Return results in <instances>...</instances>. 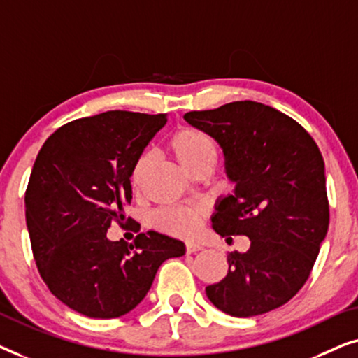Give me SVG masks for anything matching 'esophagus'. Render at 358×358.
Segmentation results:
<instances>
[{
    "mask_svg": "<svg viewBox=\"0 0 358 358\" xmlns=\"http://www.w3.org/2000/svg\"><path fill=\"white\" fill-rule=\"evenodd\" d=\"M202 246H200V244H197V243H187L185 244V251H187V254H194V252H199V251H202Z\"/></svg>",
    "mask_w": 358,
    "mask_h": 358,
    "instance_id": "34e87169",
    "label": "esophagus"
}]
</instances>
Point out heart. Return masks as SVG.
Returning a JSON list of instances; mask_svg holds the SVG:
<instances>
[{
  "instance_id": "b5f03b06",
  "label": "heart",
  "mask_w": 358,
  "mask_h": 358,
  "mask_svg": "<svg viewBox=\"0 0 358 358\" xmlns=\"http://www.w3.org/2000/svg\"><path fill=\"white\" fill-rule=\"evenodd\" d=\"M169 148L178 159V163L185 171H190L200 161L213 158L215 159V143L205 131L194 129V127H184L179 129L171 136ZM150 155L143 153L135 159L130 171V182L135 190L143 187L146 171L150 168ZM203 217V208L199 205L190 207H171L163 208L153 215V224L163 231L174 234V236L189 238L197 233Z\"/></svg>"
}]
</instances>
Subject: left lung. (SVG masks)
Masks as SVG:
<instances>
[{"mask_svg": "<svg viewBox=\"0 0 358 358\" xmlns=\"http://www.w3.org/2000/svg\"><path fill=\"white\" fill-rule=\"evenodd\" d=\"M184 120L220 145L234 184L215 203L213 229L251 241L229 254L227 277L205 288L208 300L236 317L285 305L310 277L329 227L320 148L298 122L261 102L187 112Z\"/></svg>", "mask_w": 358, "mask_h": 358, "instance_id": "left-lung-1", "label": "left lung"}]
</instances>
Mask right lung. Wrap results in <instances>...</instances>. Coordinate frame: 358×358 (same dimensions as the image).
Masks as SVG:
<instances>
[{
    "mask_svg": "<svg viewBox=\"0 0 358 358\" xmlns=\"http://www.w3.org/2000/svg\"><path fill=\"white\" fill-rule=\"evenodd\" d=\"M168 115L109 110L68 122L48 136L26 190V222L50 292L87 317L110 320L146 296L161 264L180 257V239L140 233L110 241L107 228L131 200L130 171Z\"/></svg>",
    "mask_w": 358,
    "mask_h": 358,
    "instance_id": "add662e5",
    "label": "right lung"
}]
</instances>
